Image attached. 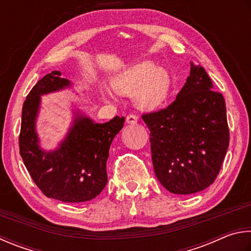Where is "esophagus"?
I'll use <instances>...</instances> for the list:
<instances>
[{"mask_svg":"<svg viewBox=\"0 0 251 251\" xmlns=\"http://www.w3.org/2000/svg\"><path fill=\"white\" fill-rule=\"evenodd\" d=\"M138 116H135V114H129L128 117H126V122L128 123H131V125H134V123L138 122Z\"/></svg>","mask_w":251,"mask_h":251,"instance_id":"obj_1","label":"esophagus"}]
</instances>
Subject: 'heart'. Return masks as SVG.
I'll return each mask as SVG.
<instances>
[{"label":"heart","instance_id":"obj_1","mask_svg":"<svg viewBox=\"0 0 251 251\" xmlns=\"http://www.w3.org/2000/svg\"><path fill=\"white\" fill-rule=\"evenodd\" d=\"M112 86L123 95H134L142 109H155L164 102L172 87L168 70L156 68L151 61H142L122 70L112 80Z\"/></svg>","mask_w":251,"mask_h":251}]
</instances>
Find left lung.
I'll list each match as a JSON object with an SVG mask.
<instances>
[{"mask_svg":"<svg viewBox=\"0 0 251 251\" xmlns=\"http://www.w3.org/2000/svg\"><path fill=\"white\" fill-rule=\"evenodd\" d=\"M201 65L191 73L172 103L142 114L150 130L157 179L173 194L187 195L212 185L229 146L226 104Z\"/></svg>","mask_w":251,"mask_h":251,"instance_id":"left-lung-1","label":"left lung"}]
</instances>
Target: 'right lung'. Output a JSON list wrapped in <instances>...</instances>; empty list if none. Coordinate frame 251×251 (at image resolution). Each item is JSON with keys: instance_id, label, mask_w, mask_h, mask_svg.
I'll use <instances>...</instances> for the list:
<instances>
[{"instance_id": "right-lung-1", "label": "right lung", "mask_w": 251, "mask_h": 251, "mask_svg": "<svg viewBox=\"0 0 251 251\" xmlns=\"http://www.w3.org/2000/svg\"><path fill=\"white\" fill-rule=\"evenodd\" d=\"M51 72L38 80L24 101L19 138L20 154L43 194L65 203H82L98 196L108 182L107 160L125 117L96 123L78 111L66 138L54 151H44L35 123L41 96L63 90L72 83Z\"/></svg>"}]
</instances>
